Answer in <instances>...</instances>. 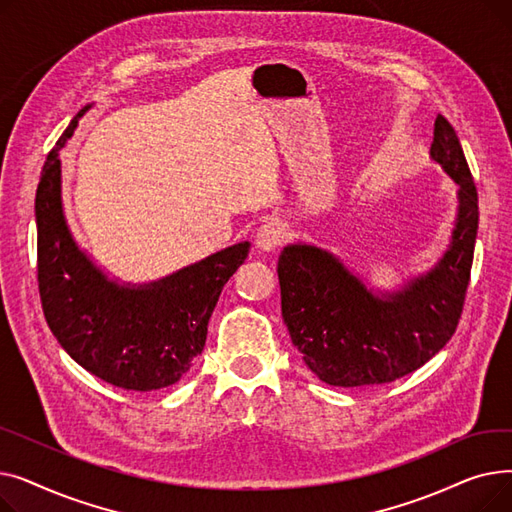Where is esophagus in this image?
Wrapping results in <instances>:
<instances>
[{"label":"esophagus","instance_id":"esophagus-1","mask_svg":"<svg viewBox=\"0 0 512 512\" xmlns=\"http://www.w3.org/2000/svg\"><path fill=\"white\" fill-rule=\"evenodd\" d=\"M286 238V228L282 222L278 220H270V222H263L259 228H257V234H255V245L259 251H274L276 247H280L282 242Z\"/></svg>","mask_w":512,"mask_h":512}]
</instances>
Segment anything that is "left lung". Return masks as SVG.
<instances>
[{
    "label": "left lung",
    "mask_w": 512,
    "mask_h": 512,
    "mask_svg": "<svg viewBox=\"0 0 512 512\" xmlns=\"http://www.w3.org/2000/svg\"><path fill=\"white\" fill-rule=\"evenodd\" d=\"M429 157L456 182L450 245L432 270L400 290H373L330 251L286 245L278 259L282 319L305 365L340 388L394 382L440 353L461 319L479 224L477 188L463 147L436 118Z\"/></svg>",
    "instance_id": "1"
}]
</instances>
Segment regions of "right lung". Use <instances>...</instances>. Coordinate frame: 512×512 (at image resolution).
<instances>
[{
  "label": "right lung",
  "mask_w": 512,
  "mask_h": 512,
  "mask_svg": "<svg viewBox=\"0 0 512 512\" xmlns=\"http://www.w3.org/2000/svg\"><path fill=\"white\" fill-rule=\"evenodd\" d=\"M83 107L47 155L35 199L39 294L64 351L99 380L137 392L176 384L201 355L207 324L251 242H238L147 284H120L76 245L62 205L60 149Z\"/></svg>",
  "instance_id": "add662e5"
}]
</instances>
